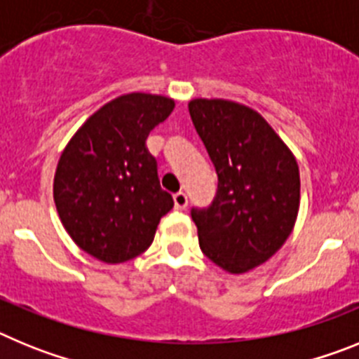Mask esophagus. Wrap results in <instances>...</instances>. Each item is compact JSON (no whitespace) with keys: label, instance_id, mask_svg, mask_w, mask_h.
Listing matches in <instances>:
<instances>
[{"label":"esophagus","instance_id":"1","mask_svg":"<svg viewBox=\"0 0 359 359\" xmlns=\"http://www.w3.org/2000/svg\"><path fill=\"white\" fill-rule=\"evenodd\" d=\"M174 199V207L177 208V210H185L187 205H189V198H187L185 192H176V194L172 196Z\"/></svg>","mask_w":359,"mask_h":359}]
</instances>
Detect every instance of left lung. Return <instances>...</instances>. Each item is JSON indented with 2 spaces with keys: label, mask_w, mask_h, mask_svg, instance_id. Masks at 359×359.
Returning a JSON list of instances; mask_svg holds the SVG:
<instances>
[{
  "label": "left lung",
  "mask_w": 359,
  "mask_h": 359,
  "mask_svg": "<svg viewBox=\"0 0 359 359\" xmlns=\"http://www.w3.org/2000/svg\"><path fill=\"white\" fill-rule=\"evenodd\" d=\"M189 113L217 172V194L192 208L201 252L233 275L273 257L293 231L300 172L291 149L255 109L224 98H194Z\"/></svg>",
  "instance_id": "obj_1"
}]
</instances>
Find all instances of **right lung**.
Returning a JSON list of instances; mask_svg holds the SVG:
<instances>
[{
	"mask_svg": "<svg viewBox=\"0 0 359 359\" xmlns=\"http://www.w3.org/2000/svg\"><path fill=\"white\" fill-rule=\"evenodd\" d=\"M172 109L174 100L163 95L116 97L82 123L59 158L57 214L73 243L98 261L120 264L144 253L174 207L145 147Z\"/></svg>",
	"mask_w": 359,
	"mask_h": 359,
	"instance_id": "obj_1",
	"label": "right lung"
}]
</instances>
